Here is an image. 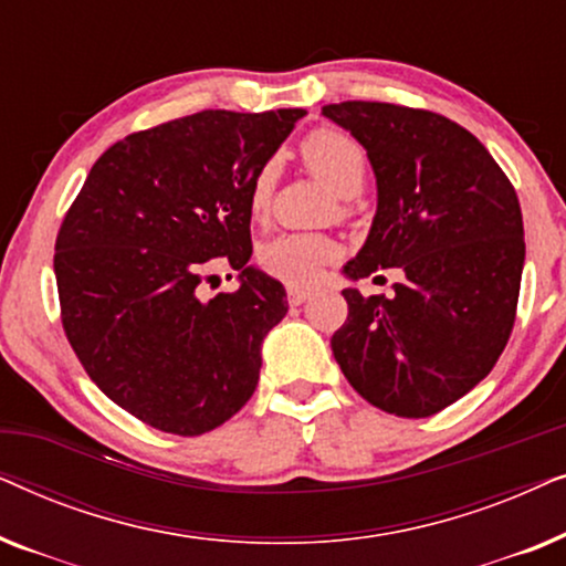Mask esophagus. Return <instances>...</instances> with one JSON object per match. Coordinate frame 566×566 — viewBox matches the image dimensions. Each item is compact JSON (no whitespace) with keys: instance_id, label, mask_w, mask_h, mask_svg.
Segmentation results:
<instances>
[{"instance_id":"34e87169","label":"esophagus","mask_w":566,"mask_h":566,"mask_svg":"<svg viewBox=\"0 0 566 566\" xmlns=\"http://www.w3.org/2000/svg\"><path fill=\"white\" fill-rule=\"evenodd\" d=\"M308 296H312V291H308V289H301V285H289V304L291 306L304 304Z\"/></svg>"}]
</instances>
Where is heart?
Here are the masks:
<instances>
[{"label": "heart", "mask_w": 566, "mask_h": 566, "mask_svg": "<svg viewBox=\"0 0 566 566\" xmlns=\"http://www.w3.org/2000/svg\"><path fill=\"white\" fill-rule=\"evenodd\" d=\"M301 159L319 175L337 196L350 198L360 192L366 182V151L350 134L337 128H316L301 142ZM277 167L275 161H265L252 175L247 188V211L254 221H262L270 213L275 196ZM337 244L327 234L314 231H296V234H281L262 247L260 262L270 275L281 277L285 283H306L319 273L322 265L335 260Z\"/></svg>", "instance_id": "obj_1"}]
</instances>
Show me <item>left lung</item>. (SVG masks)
<instances>
[{"instance_id": "8db88e82", "label": "left lung", "mask_w": 566, "mask_h": 566, "mask_svg": "<svg viewBox=\"0 0 566 566\" xmlns=\"http://www.w3.org/2000/svg\"><path fill=\"white\" fill-rule=\"evenodd\" d=\"M322 115L358 138L378 188L345 275L405 273L391 298L343 291L332 353L374 407L430 417L490 374L513 332L525 262L515 188L474 134L438 113L350 99Z\"/></svg>"}]
</instances>
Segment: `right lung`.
I'll list each match as a JSON object with an SVG mask.
<instances>
[{
  "label": "right lung",
  "mask_w": 566,
  "mask_h": 566,
  "mask_svg": "<svg viewBox=\"0 0 566 566\" xmlns=\"http://www.w3.org/2000/svg\"><path fill=\"white\" fill-rule=\"evenodd\" d=\"M304 115L203 111L138 130L92 165L64 216L61 324L99 391L151 428L203 436L254 394L289 301L250 265L247 188ZM216 256L243 285L203 302Z\"/></svg>",
  "instance_id": "obj_1"
}]
</instances>
